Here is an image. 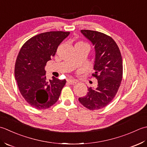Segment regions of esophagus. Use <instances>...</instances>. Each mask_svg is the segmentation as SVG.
<instances>
[{
  "instance_id": "1",
  "label": "esophagus",
  "mask_w": 147,
  "mask_h": 147,
  "mask_svg": "<svg viewBox=\"0 0 147 147\" xmlns=\"http://www.w3.org/2000/svg\"><path fill=\"white\" fill-rule=\"evenodd\" d=\"M77 80H74V79H68L67 80V82L70 84H76L77 83Z\"/></svg>"
}]
</instances>
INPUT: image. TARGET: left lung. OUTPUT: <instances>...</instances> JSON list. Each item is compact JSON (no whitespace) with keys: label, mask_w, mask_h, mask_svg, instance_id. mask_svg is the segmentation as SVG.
Segmentation results:
<instances>
[{"label":"left lung","mask_w":147,"mask_h":147,"mask_svg":"<svg viewBox=\"0 0 147 147\" xmlns=\"http://www.w3.org/2000/svg\"><path fill=\"white\" fill-rule=\"evenodd\" d=\"M82 35L94 46L95 58L92 76L98 80L97 88H88L85 96L79 98L83 106L91 110L106 107L115 97L122 79V59L117 45L103 33L82 30Z\"/></svg>","instance_id":"1"}]
</instances>
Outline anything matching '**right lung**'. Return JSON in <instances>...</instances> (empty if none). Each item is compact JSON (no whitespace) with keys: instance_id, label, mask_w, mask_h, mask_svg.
<instances>
[{"instance_id":"add662e5","label":"right lung","mask_w":147,"mask_h":147,"mask_svg":"<svg viewBox=\"0 0 147 147\" xmlns=\"http://www.w3.org/2000/svg\"><path fill=\"white\" fill-rule=\"evenodd\" d=\"M70 32H48L38 34L23 44L15 63L14 76L20 93L37 109H46L59 99L66 80L46 79L45 67Z\"/></svg>"}]
</instances>
